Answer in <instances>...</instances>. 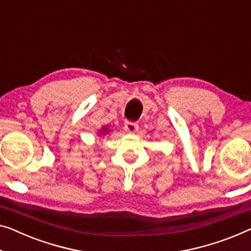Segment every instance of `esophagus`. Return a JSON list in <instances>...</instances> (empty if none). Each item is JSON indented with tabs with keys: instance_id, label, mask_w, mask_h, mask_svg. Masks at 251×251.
Returning <instances> with one entry per match:
<instances>
[{
	"instance_id": "obj_1",
	"label": "esophagus",
	"mask_w": 251,
	"mask_h": 251,
	"mask_svg": "<svg viewBox=\"0 0 251 251\" xmlns=\"http://www.w3.org/2000/svg\"><path fill=\"white\" fill-rule=\"evenodd\" d=\"M125 129L127 130V132H129V133L136 132V130L138 129L137 123H135V122H129V121L125 122Z\"/></svg>"
}]
</instances>
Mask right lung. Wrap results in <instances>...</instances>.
Instances as JSON below:
<instances>
[{
	"instance_id": "add662e5",
	"label": "right lung",
	"mask_w": 251,
	"mask_h": 251,
	"mask_svg": "<svg viewBox=\"0 0 251 251\" xmlns=\"http://www.w3.org/2000/svg\"><path fill=\"white\" fill-rule=\"evenodd\" d=\"M106 130H107V128H104V130H103V132H106Z\"/></svg>"
}]
</instances>
